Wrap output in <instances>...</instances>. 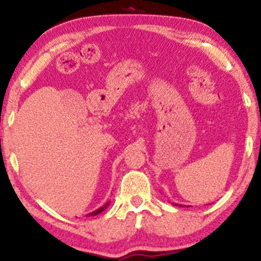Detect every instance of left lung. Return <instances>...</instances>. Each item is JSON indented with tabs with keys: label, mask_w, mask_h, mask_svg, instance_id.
Listing matches in <instances>:
<instances>
[{
	"label": "left lung",
	"mask_w": 261,
	"mask_h": 261,
	"mask_svg": "<svg viewBox=\"0 0 261 261\" xmlns=\"http://www.w3.org/2000/svg\"><path fill=\"white\" fill-rule=\"evenodd\" d=\"M174 205H177V204H174Z\"/></svg>",
	"instance_id": "1"
}]
</instances>
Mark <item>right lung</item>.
<instances>
[{
	"instance_id": "1",
	"label": "right lung",
	"mask_w": 261,
	"mask_h": 261,
	"mask_svg": "<svg viewBox=\"0 0 261 261\" xmlns=\"http://www.w3.org/2000/svg\"><path fill=\"white\" fill-rule=\"evenodd\" d=\"M108 205H109V202H108V203H106L105 205H102L101 208H98L97 210H95V212H92V213L89 214V216H95V215H97V214H99V213L105 212V210H106L107 208H108Z\"/></svg>"
}]
</instances>
